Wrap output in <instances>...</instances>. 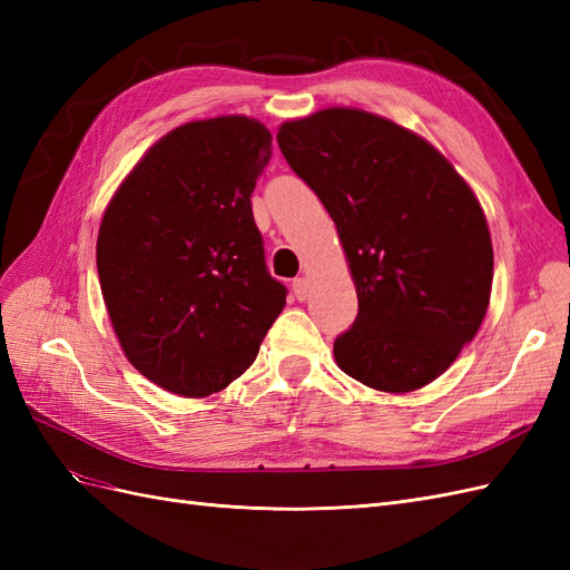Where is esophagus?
<instances>
[{"mask_svg":"<svg viewBox=\"0 0 570 570\" xmlns=\"http://www.w3.org/2000/svg\"><path fill=\"white\" fill-rule=\"evenodd\" d=\"M292 292H295V297L302 302L308 297V281L306 278H295L292 281Z\"/></svg>","mask_w":570,"mask_h":570,"instance_id":"esophagus-1","label":"esophagus"}]
</instances>
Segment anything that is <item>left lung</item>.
Here are the masks:
<instances>
[{
	"label": "left lung",
	"mask_w": 570,
	"mask_h": 570,
	"mask_svg": "<svg viewBox=\"0 0 570 570\" xmlns=\"http://www.w3.org/2000/svg\"><path fill=\"white\" fill-rule=\"evenodd\" d=\"M289 168L335 220L356 285L337 366L383 392L435 381L471 342L492 289V239L471 187L419 135L358 109L278 132Z\"/></svg>",
	"instance_id": "left-lung-1"
}]
</instances>
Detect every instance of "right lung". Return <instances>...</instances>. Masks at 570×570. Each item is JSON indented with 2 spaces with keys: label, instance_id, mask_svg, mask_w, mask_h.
<instances>
[{
  "label": "right lung",
  "instance_id": "obj_1",
  "mask_svg": "<svg viewBox=\"0 0 570 570\" xmlns=\"http://www.w3.org/2000/svg\"><path fill=\"white\" fill-rule=\"evenodd\" d=\"M247 116L168 132L118 187L97 237V273L130 364L159 387L206 396L258 354L287 287L271 278L252 214L271 161Z\"/></svg>",
  "mask_w": 570,
  "mask_h": 570
}]
</instances>
